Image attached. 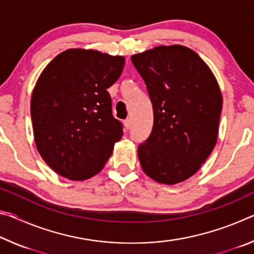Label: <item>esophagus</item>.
<instances>
[{"instance_id":"1","label":"esophagus","mask_w":254,"mask_h":254,"mask_svg":"<svg viewBox=\"0 0 254 254\" xmlns=\"http://www.w3.org/2000/svg\"><path fill=\"white\" fill-rule=\"evenodd\" d=\"M124 127H126V128H130V127H131V119H127L126 121H124Z\"/></svg>"}]
</instances>
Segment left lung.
I'll return each instance as SVG.
<instances>
[{
	"label": "left lung",
	"instance_id": "left-lung-1",
	"mask_svg": "<svg viewBox=\"0 0 254 254\" xmlns=\"http://www.w3.org/2000/svg\"><path fill=\"white\" fill-rule=\"evenodd\" d=\"M152 103L153 127L137 148L140 165L154 182L175 185L191 177L216 144L222 93L194 50L159 46L133 55Z\"/></svg>",
	"mask_w": 254,
	"mask_h": 254
}]
</instances>
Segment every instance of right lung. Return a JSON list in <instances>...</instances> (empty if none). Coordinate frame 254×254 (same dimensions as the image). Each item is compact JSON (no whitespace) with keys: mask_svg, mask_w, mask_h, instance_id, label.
<instances>
[{"mask_svg":"<svg viewBox=\"0 0 254 254\" xmlns=\"http://www.w3.org/2000/svg\"><path fill=\"white\" fill-rule=\"evenodd\" d=\"M126 59L97 50L68 49L42 70L31 96L34 141L51 169L70 180L100 173L123 135L107 88Z\"/></svg>","mask_w":254,"mask_h":254,"instance_id":"1","label":"right lung"}]
</instances>
